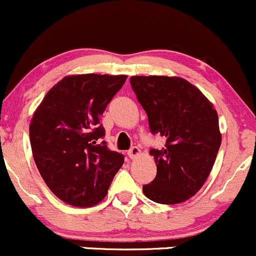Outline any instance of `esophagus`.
<instances>
[{
  "label": "esophagus",
  "mask_w": 256,
  "mask_h": 256,
  "mask_svg": "<svg viewBox=\"0 0 256 256\" xmlns=\"http://www.w3.org/2000/svg\"><path fill=\"white\" fill-rule=\"evenodd\" d=\"M140 154H142V152H140V148H136V146H133V148L128 151V156L130 160H136V157L140 156Z\"/></svg>",
  "instance_id": "34e87169"
}]
</instances>
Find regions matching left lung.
Wrapping results in <instances>:
<instances>
[{
  "instance_id": "8db88e82",
  "label": "left lung",
  "mask_w": 256,
  "mask_h": 256,
  "mask_svg": "<svg viewBox=\"0 0 256 256\" xmlns=\"http://www.w3.org/2000/svg\"><path fill=\"white\" fill-rule=\"evenodd\" d=\"M130 84L148 118L152 134L166 139L151 148L154 182L142 186L148 200L178 204L196 194L213 169L221 145L219 117L197 87L176 76H132Z\"/></svg>"
}]
</instances>
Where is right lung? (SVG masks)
Wrapping results in <instances>:
<instances>
[{"mask_svg":"<svg viewBox=\"0 0 256 256\" xmlns=\"http://www.w3.org/2000/svg\"><path fill=\"white\" fill-rule=\"evenodd\" d=\"M126 74H70L52 87L34 112L30 142L40 174L59 200L80 208L104 200L123 154L100 142V116Z\"/></svg>","mask_w":256,"mask_h":256,"instance_id":"obj_1","label":"right lung"}]
</instances>
